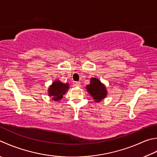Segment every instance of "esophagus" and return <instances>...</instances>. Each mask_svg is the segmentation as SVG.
<instances>
[{
  "instance_id": "1",
  "label": "esophagus",
  "mask_w": 157,
  "mask_h": 157,
  "mask_svg": "<svg viewBox=\"0 0 157 157\" xmlns=\"http://www.w3.org/2000/svg\"><path fill=\"white\" fill-rule=\"evenodd\" d=\"M74 86H76V87H80V86H81V84H80V82H75L74 83Z\"/></svg>"
}]
</instances>
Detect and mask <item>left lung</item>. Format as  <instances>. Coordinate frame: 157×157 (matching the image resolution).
Wrapping results in <instances>:
<instances>
[{"label":"left lung","instance_id":"8db88e82","mask_svg":"<svg viewBox=\"0 0 157 157\" xmlns=\"http://www.w3.org/2000/svg\"><path fill=\"white\" fill-rule=\"evenodd\" d=\"M86 88L96 103L101 102L107 97V90L105 85L96 78H90V84L86 86Z\"/></svg>","mask_w":157,"mask_h":157}]
</instances>
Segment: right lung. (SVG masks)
I'll use <instances>...</instances> for the list:
<instances>
[{
    "label": "right lung",
    "instance_id": "right-lung-1",
    "mask_svg": "<svg viewBox=\"0 0 157 157\" xmlns=\"http://www.w3.org/2000/svg\"><path fill=\"white\" fill-rule=\"evenodd\" d=\"M69 84L68 83L64 84L60 80L54 81L49 86L48 90V96L50 97L52 100L55 101H58L63 99V95L65 94L69 90Z\"/></svg>",
    "mask_w": 157,
    "mask_h": 157
}]
</instances>
